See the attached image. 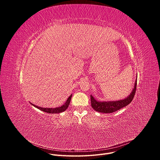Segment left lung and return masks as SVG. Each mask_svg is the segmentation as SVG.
Listing matches in <instances>:
<instances>
[{
    "label": "left lung",
    "instance_id": "left-lung-1",
    "mask_svg": "<svg viewBox=\"0 0 160 160\" xmlns=\"http://www.w3.org/2000/svg\"><path fill=\"white\" fill-rule=\"evenodd\" d=\"M136 87H137V78L135 82L133 89L132 90L130 94L125 99L119 100V101H98L90 95L91 100V106L92 108L98 112L102 113H111L115 111H117L123 107L129 104L136 92Z\"/></svg>",
    "mask_w": 160,
    "mask_h": 160
}]
</instances>
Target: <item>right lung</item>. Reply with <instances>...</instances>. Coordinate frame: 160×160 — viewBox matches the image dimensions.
I'll list each match as a JSON object with an SVG mask.
<instances>
[{
	"instance_id": "1",
	"label": "right lung",
	"mask_w": 160,
	"mask_h": 160,
	"mask_svg": "<svg viewBox=\"0 0 160 160\" xmlns=\"http://www.w3.org/2000/svg\"><path fill=\"white\" fill-rule=\"evenodd\" d=\"M72 94L68 98V99L66 100V102L62 105L61 106V107H58V108H42V107H39V106H35L33 104H32L33 106H35V108H38V109L42 111H44V112H46L48 113H59V112H62L63 111H64L70 105V101H71V99H72Z\"/></svg>"
}]
</instances>
